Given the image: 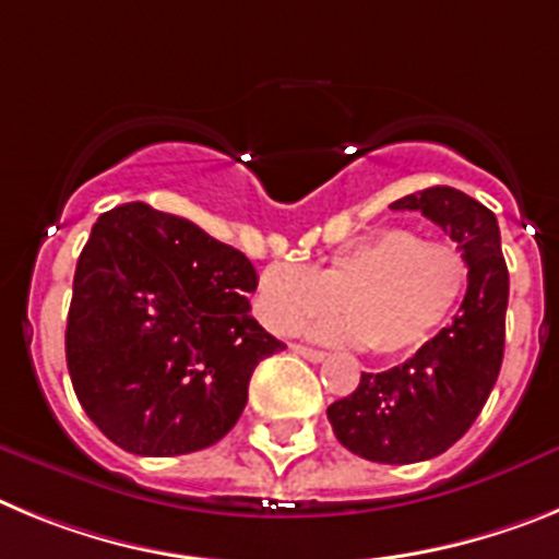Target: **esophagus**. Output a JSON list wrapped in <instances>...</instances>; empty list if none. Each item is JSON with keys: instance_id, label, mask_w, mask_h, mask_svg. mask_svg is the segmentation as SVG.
<instances>
[{"instance_id": "obj_1", "label": "esophagus", "mask_w": 559, "mask_h": 559, "mask_svg": "<svg viewBox=\"0 0 559 559\" xmlns=\"http://www.w3.org/2000/svg\"><path fill=\"white\" fill-rule=\"evenodd\" d=\"M293 352H295V354H300V357H304V360H309V362H323V360H326V352H320V348L298 346V343H295Z\"/></svg>"}]
</instances>
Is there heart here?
<instances>
[{
	"instance_id": "obj_1",
	"label": "heart",
	"mask_w": 559,
	"mask_h": 559,
	"mask_svg": "<svg viewBox=\"0 0 559 559\" xmlns=\"http://www.w3.org/2000/svg\"><path fill=\"white\" fill-rule=\"evenodd\" d=\"M467 286L469 261L459 247L388 227L337 250L314 273L295 264L264 266L252 307L270 332L293 334L307 320L334 318L343 304L348 318L314 326V337L396 357L433 340Z\"/></svg>"
}]
</instances>
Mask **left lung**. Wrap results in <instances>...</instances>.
I'll list each match as a JSON object with an SVG mask.
<instances>
[{
    "label": "left lung",
    "instance_id": "8db88e82",
    "mask_svg": "<svg viewBox=\"0 0 559 559\" xmlns=\"http://www.w3.org/2000/svg\"><path fill=\"white\" fill-rule=\"evenodd\" d=\"M448 233L469 261V286L450 326L405 360L362 373L352 394L329 405L337 441L380 464H414L453 448L478 419L503 362L509 273L489 207L448 186L396 199Z\"/></svg>",
    "mask_w": 559,
    "mask_h": 559
}]
</instances>
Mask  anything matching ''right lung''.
<instances>
[{
    "label": "right lung",
    "instance_id": "obj_1",
    "mask_svg": "<svg viewBox=\"0 0 559 559\" xmlns=\"http://www.w3.org/2000/svg\"><path fill=\"white\" fill-rule=\"evenodd\" d=\"M255 281L245 252L182 216L100 213L72 281L67 368L106 439L186 455L230 433L255 366L286 348L250 314Z\"/></svg>",
    "mask_w": 559,
    "mask_h": 559
}]
</instances>
